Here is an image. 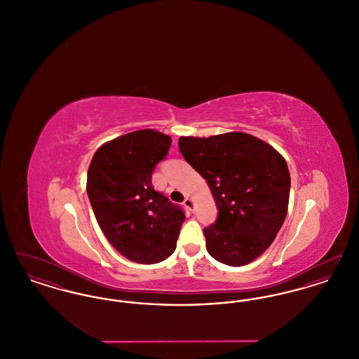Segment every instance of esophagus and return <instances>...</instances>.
Wrapping results in <instances>:
<instances>
[{
  "instance_id": "34e87169",
  "label": "esophagus",
  "mask_w": 359,
  "mask_h": 359,
  "mask_svg": "<svg viewBox=\"0 0 359 359\" xmlns=\"http://www.w3.org/2000/svg\"><path fill=\"white\" fill-rule=\"evenodd\" d=\"M183 203H184V205L187 207V210H189V211H192V208H194V201H192L191 198H186Z\"/></svg>"
}]
</instances>
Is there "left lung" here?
I'll return each mask as SVG.
<instances>
[{
  "label": "left lung",
  "mask_w": 359,
  "mask_h": 359,
  "mask_svg": "<svg viewBox=\"0 0 359 359\" xmlns=\"http://www.w3.org/2000/svg\"><path fill=\"white\" fill-rule=\"evenodd\" d=\"M179 149L211 189L215 223L203 230L210 256L242 266L261 256L285 221L290 175L285 158L257 137L230 132L180 137Z\"/></svg>",
  "instance_id": "8db88e82"
}]
</instances>
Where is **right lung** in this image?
<instances>
[{
    "label": "right lung",
    "mask_w": 359,
    "mask_h": 359,
    "mask_svg": "<svg viewBox=\"0 0 359 359\" xmlns=\"http://www.w3.org/2000/svg\"><path fill=\"white\" fill-rule=\"evenodd\" d=\"M171 147V137L136 130L104 142L87 171V195L97 222L121 255L137 264H157L176 249L184 211L152 186V172Z\"/></svg>",
    "instance_id": "obj_1"
}]
</instances>
